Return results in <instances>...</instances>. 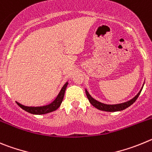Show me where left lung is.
<instances>
[{
  "label": "left lung",
  "instance_id": "left-lung-1",
  "mask_svg": "<svg viewBox=\"0 0 152 152\" xmlns=\"http://www.w3.org/2000/svg\"><path fill=\"white\" fill-rule=\"evenodd\" d=\"M144 86V84H143ZM143 88V86H142ZM142 88H141V90L139 91V92L138 93L136 96L134 97L133 98H132L131 100L128 101L126 102H124V103L121 104H107L102 103V102H98L97 100L94 99L90 95L89 93L88 92V91L86 89V94L87 95V98H88V101H89L90 103L93 105V106L96 107L97 109L101 110H104V111H107V112H115V111H120V110H123L124 109L129 107L130 105H132L134 102H136V99L138 98V97L140 95L141 91L142 90Z\"/></svg>",
  "mask_w": 152,
  "mask_h": 152
}]
</instances>
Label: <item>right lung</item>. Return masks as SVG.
Returning <instances> with one entry per match:
<instances>
[{
    "label": "right lung",
    "mask_w": 152,
    "mask_h": 152,
    "mask_svg": "<svg viewBox=\"0 0 152 152\" xmlns=\"http://www.w3.org/2000/svg\"><path fill=\"white\" fill-rule=\"evenodd\" d=\"M67 85L68 82H66V83L64 84V86L62 87L61 91H60L59 94H58V95L57 96V98H56L51 103L49 104L48 105L40 107H28L21 104H20L17 102H16L22 109H23V110H26V111L28 112V113H32V114L40 115V114H45V113L54 111V110H57V109L61 106V103H62L63 99H64V93H65V91H66Z\"/></svg>",
    "instance_id": "add662e5"
}]
</instances>
